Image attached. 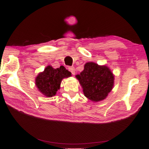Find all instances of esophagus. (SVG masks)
Wrapping results in <instances>:
<instances>
[{
	"instance_id": "obj_1",
	"label": "esophagus",
	"mask_w": 149,
	"mask_h": 149,
	"mask_svg": "<svg viewBox=\"0 0 149 149\" xmlns=\"http://www.w3.org/2000/svg\"><path fill=\"white\" fill-rule=\"evenodd\" d=\"M68 70L69 71L72 73V74H73V75H75V68H74V67H73V66H72V67H68Z\"/></svg>"
}]
</instances>
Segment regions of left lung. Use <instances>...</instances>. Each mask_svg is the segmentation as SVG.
<instances>
[{"instance_id": "1", "label": "left lung", "mask_w": 149, "mask_h": 149, "mask_svg": "<svg viewBox=\"0 0 149 149\" xmlns=\"http://www.w3.org/2000/svg\"><path fill=\"white\" fill-rule=\"evenodd\" d=\"M83 88L84 95L94 102L105 99L114 86V76L106 65L87 62L84 70L76 75Z\"/></svg>"}]
</instances>
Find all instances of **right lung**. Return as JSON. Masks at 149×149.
<instances>
[{
  "label": "right lung",
  "instance_id": "1",
  "mask_svg": "<svg viewBox=\"0 0 149 149\" xmlns=\"http://www.w3.org/2000/svg\"><path fill=\"white\" fill-rule=\"evenodd\" d=\"M71 74L63 65L56 69L48 65L37 76L35 85L42 94L47 97H52L60 89L62 79L71 76Z\"/></svg>",
  "mask_w": 149,
  "mask_h": 149
}]
</instances>
